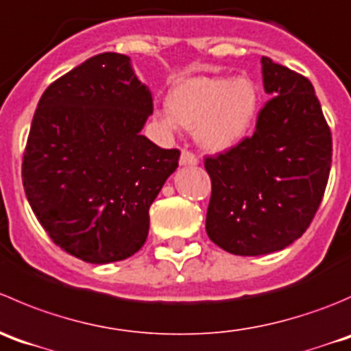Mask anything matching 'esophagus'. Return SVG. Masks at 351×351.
I'll list each match as a JSON object with an SVG mask.
<instances>
[{
	"label": "esophagus",
	"instance_id": "esophagus-1",
	"mask_svg": "<svg viewBox=\"0 0 351 351\" xmlns=\"http://www.w3.org/2000/svg\"><path fill=\"white\" fill-rule=\"evenodd\" d=\"M179 162L180 165H184V167H194V165H197V157L193 154V152L182 150Z\"/></svg>",
	"mask_w": 351,
	"mask_h": 351
}]
</instances>
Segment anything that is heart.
Wrapping results in <instances>:
<instances>
[{"label": "heart", "mask_w": 351, "mask_h": 351, "mask_svg": "<svg viewBox=\"0 0 351 351\" xmlns=\"http://www.w3.org/2000/svg\"><path fill=\"white\" fill-rule=\"evenodd\" d=\"M259 106L252 80L191 76L179 80L167 93V109L158 121L167 130H194L196 141L211 154L237 147L251 131Z\"/></svg>", "instance_id": "b5f03b06"}]
</instances>
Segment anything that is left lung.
Instances as JSON below:
<instances>
[{"label":"left lung","mask_w":351,"mask_h":351,"mask_svg":"<svg viewBox=\"0 0 351 351\" xmlns=\"http://www.w3.org/2000/svg\"><path fill=\"white\" fill-rule=\"evenodd\" d=\"M271 95L251 138L206 157V234L237 256L282 251L311 225L331 171V131L305 76L263 56Z\"/></svg>","instance_id":"obj_1"}]
</instances>
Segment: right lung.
<instances>
[{"instance_id":"obj_1","label":"right lung","mask_w":351,"mask_h":351,"mask_svg":"<svg viewBox=\"0 0 351 351\" xmlns=\"http://www.w3.org/2000/svg\"><path fill=\"white\" fill-rule=\"evenodd\" d=\"M152 112V92L117 53L86 59L40 97L23 187L39 223L68 254L107 265L147 241L148 210L180 155L141 134Z\"/></svg>"}]
</instances>
